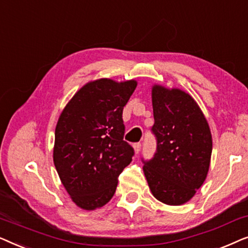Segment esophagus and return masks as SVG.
<instances>
[{
  "instance_id": "34e87169",
  "label": "esophagus",
  "mask_w": 248,
  "mask_h": 248,
  "mask_svg": "<svg viewBox=\"0 0 248 248\" xmlns=\"http://www.w3.org/2000/svg\"><path fill=\"white\" fill-rule=\"evenodd\" d=\"M133 148H134L135 154H139V152H140V150H141V143H140V142H138V143H134Z\"/></svg>"
}]
</instances>
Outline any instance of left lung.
<instances>
[{
	"instance_id": "8db88e82",
	"label": "left lung",
	"mask_w": 248,
	"mask_h": 248,
	"mask_svg": "<svg viewBox=\"0 0 248 248\" xmlns=\"http://www.w3.org/2000/svg\"><path fill=\"white\" fill-rule=\"evenodd\" d=\"M152 107L157 150L150 160L142 158L145 178L159 201L184 204L208 175L212 154L209 124L196 101L179 89L155 84Z\"/></svg>"
}]
</instances>
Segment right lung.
Here are the masks:
<instances>
[{
	"label": "right lung",
	"mask_w": 248,
	"mask_h": 248,
	"mask_svg": "<svg viewBox=\"0 0 248 248\" xmlns=\"http://www.w3.org/2000/svg\"><path fill=\"white\" fill-rule=\"evenodd\" d=\"M137 81L99 79L87 83L64 108L55 128L53 159L61 182L81 209L110 201L118 176L134 149L123 140V108Z\"/></svg>",
	"instance_id": "1"
}]
</instances>
